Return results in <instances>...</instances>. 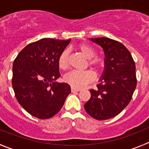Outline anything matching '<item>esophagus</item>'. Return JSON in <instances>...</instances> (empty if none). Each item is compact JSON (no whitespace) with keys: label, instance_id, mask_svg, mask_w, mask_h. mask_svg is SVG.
Segmentation results:
<instances>
[{"label":"esophagus","instance_id":"obj_1","mask_svg":"<svg viewBox=\"0 0 149 149\" xmlns=\"http://www.w3.org/2000/svg\"><path fill=\"white\" fill-rule=\"evenodd\" d=\"M71 91H72V92H77V91H80V88H75V87H72L71 88Z\"/></svg>","mask_w":149,"mask_h":149}]
</instances>
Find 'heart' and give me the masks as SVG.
I'll use <instances>...</instances> for the list:
<instances>
[{"label": "heart", "instance_id": "obj_1", "mask_svg": "<svg viewBox=\"0 0 149 149\" xmlns=\"http://www.w3.org/2000/svg\"><path fill=\"white\" fill-rule=\"evenodd\" d=\"M80 52L88 58V64L97 72H100L104 67V61L101 58L94 57L95 51L89 45L82 44L78 47ZM58 65L61 69H66L69 66V50L64 49L61 52L58 58ZM94 79V74L91 70L72 71L64 76V81L73 87L80 88L91 83Z\"/></svg>", "mask_w": 149, "mask_h": 149}]
</instances>
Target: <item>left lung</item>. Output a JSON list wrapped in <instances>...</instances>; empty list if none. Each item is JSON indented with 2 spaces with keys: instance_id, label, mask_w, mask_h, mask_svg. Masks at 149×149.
<instances>
[{
  "instance_id": "1",
  "label": "left lung",
  "mask_w": 149,
  "mask_h": 149,
  "mask_svg": "<svg viewBox=\"0 0 149 149\" xmlns=\"http://www.w3.org/2000/svg\"><path fill=\"white\" fill-rule=\"evenodd\" d=\"M104 52V72L97 88L84 104L88 114L97 120H107L119 114L130 102L137 86L135 63L123 44L107 37L91 39Z\"/></svg>"
}]
</instances>
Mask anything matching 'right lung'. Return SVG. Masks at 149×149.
I'll return each mask as SVG.
<instances>
[{"mask_svg": "<svg viewBox=\"0 0 149 149\" xmlns=\"http://www.w3.org/2000/svg\"><path fill=\"white\" fill-rule=\"evenodd\" d=\"M70 41L42 39L27 45L14 61L12 87L15 97L36 118H52L71 93L69 84L55 82L61 76L58 56Z\"/></svg>", "mask_w": 149, "mask_h": 149, "instance_id": "add662e5", "label": "right lung"}]
</instances>
